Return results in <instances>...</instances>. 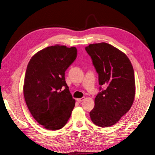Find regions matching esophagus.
<instances>
[{"mask_svg":"<svg viewBox=\"0 0 155 155\" xmlns=\"http://www.w3.org/2000/svg\"><path fill=\"white\" fill-rule=\"evenodd\" d=\"M84 98H85L84 97H83V98H77V101L78 102H79V103H80V102L84 100Z\"/></svg>","mask_w":155,"mask_h":155,"instance_id":"1","label":"esophagus"}]
</instances>
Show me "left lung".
<instances>
[{
    "mask_svg": "<svg viewBox=\"0 0 155 155\" xmlns=\"http://www.w3.org/2000/svg\"><path fill=\"white\" fill-rule=\"evenodd\" d=\"M85 50L98 74L100 91L94 107L89 113L91 121L100 127L117 123L132 105L135 94L134 71L128 57L106 43L91 44ZM103 85L106 89H102Z\"/></svg>",
    "mask_w": 155,
    "mask_h": 155,
    "instance_id": "1",
    "label": "left lung"
}]
</instances>
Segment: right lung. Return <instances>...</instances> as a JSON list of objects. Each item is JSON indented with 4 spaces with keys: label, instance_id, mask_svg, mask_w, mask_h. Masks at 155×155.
<instances>
[{
    "label": "right lung",
    "instance_id": "obj_1",
    "mask_svg": "<svg viewBox=\"0 0 155 155\" xmlns=\"http://www.w3.org/2000/svg\"><path fill=\"white\" fill-rule=\"evenodd\" d=\"M77 56L75 47L55 45L38 51L28 62L24 85L27 106L44 128L58 130L71 116L74 100L65 71Z\"/></svg>",
    "mask_w": 155,
    "mask_h": 155
}]
</instances>
